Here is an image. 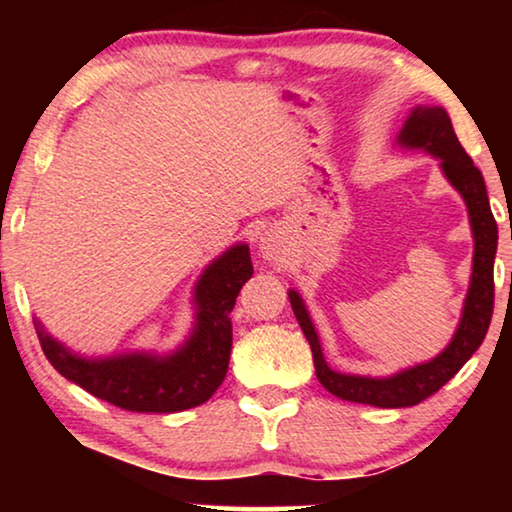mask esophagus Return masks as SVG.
I'll return each instance as SVG.
<instances>
[{"instance_id":"1","label":"esophagus","mask_w":512,"mask_h":512,"mask_svg":"<svg viewBox=\"0 0 512 512\" xmlns=\"http://www.w3.org/2000/svg\"><path fill=\"white\" fill-rule=\"evenodd\" d=\"M261 254L265 261L279 263L284 258V242L277 233H265L261 237Z\"/></svg>"}]
</instances>
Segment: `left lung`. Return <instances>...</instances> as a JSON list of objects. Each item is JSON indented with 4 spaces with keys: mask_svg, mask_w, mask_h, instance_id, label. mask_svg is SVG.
Instances as JSON below:
<instances>
[{
    "mask_svg": "<svg viewBox=\"0 0 512 512\" xmlns=\"http://www.w3.org/2000/svg\"><path fill=\"white\" fill-rule=\"evenodd\" d=\"M398 139L405 146L426 149L440 158V167H443L445 177L464 195L468 216H471V228L475 237L473 277L471 289H468L466 296L464 317H461L459 331L452 338L450 347L433 361L403 370V373L394 377H384V380L333 373L326 366L324 354H321L319 338L314 333V326L303 300H300L296 291L289 293L293 314H296L298 324L303 328L307 342H310L314 370H317V377L324 384V389L331 391L333 396L342 398V401L366 403L375 405V408H408V405L422 403L424 398H429L440 387H445L459 373L461 366L471 359L475 349L482 345L494 312V256L499 230H496L494 214L489 209L482 172L473 165V160L464 151V146L459 144L450 116L440 107H417L408 121H405Z\"/></svg>",
    "mask_w": 512,
    "mask_h": 512,
    "instance_id": "1",
    "label": "left lung"
}]
</instances>
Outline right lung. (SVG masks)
Wrapping results in <instances>:
<instances>
[{
	"instance_id": "right-lung-1",
	"label": "right lung",
	"mask_w": 512,
	"mask_h": 512,
	"mask_svg": "<svg viewBox=\"0 0 512 512\" xmlns=\"http://www.w3.org/2000/svg\"><path fill=\"white\" fill-rule=\"evenodd\" d=\"M254 275L247 244H237L205 270L195 289L198 324L177 354L167 359L132 354L86 361L69 354L39 328L41 349L62 377L102 401L130 412H181L214 396L228 373L233 312L244 282Z\"/></svg>"
}]
</instances>
